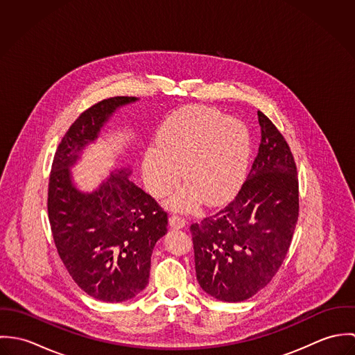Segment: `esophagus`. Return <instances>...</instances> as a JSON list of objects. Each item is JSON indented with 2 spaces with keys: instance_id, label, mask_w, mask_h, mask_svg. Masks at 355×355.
I'll return each instance as SVG.
<instances>
[{
  "instance_id": "1",
  "label": "esophagus",
  "mask_w": 355,
  "mask_h": 355,
  "mask_svg": "<svg viewBox=\"0 0 355 355\" xmlns=\"http://www.w3.org/2000/svg\"><path fill=\"white\" fill-rule=\"evenodd\" d=\"M186 218L184 217H182V216H179V214H172L171 217H169V225L172 227V228H183L184 225H186Z\"/></svg>"
}]
</instances>
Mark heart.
<instances>
[{
    "instance_id": "1",
    "label": "heart",
    "mask_w": 355,
    "mask_h": 355,
    "mask_svg": "<svg viewBox=\"0 0 355 355\" xmlns=\"http://www.w3.org/2000/svg\"><path fill=\"white\" fill-rule=\"evenodd\" d=\"M252 150L249 127L217 109L189 106L169 116L159 127L155 148L142 162L144 179L154 197L166 196L186 182L169 200L179 210H193L228 200L241 187Z\"/></svg>"
}]
</instances>
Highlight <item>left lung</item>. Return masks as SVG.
Listing matches in <instances>:
<instances>
[{"label":"left lung","mask_w":355,"mask_h":355,"mask_svg":"<svg viewBox=\"0 0 355 355\" xmlns=\"http://www.w3.org/2000/svg\"><path fill=\"white\" fill-rule=\"evenodd\" d=\"M261 142L235 198L190 227L197 280L224 302L262 290L282 266L300 214L294 155L276 125L257 112Z\"/></svg>","instance_id":"1"}]
</instances>
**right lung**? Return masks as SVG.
Returning <instances> with one entry per match:
<instances>
[{
  "mask_svg": "<svg viewBox=\"0 0 355 355\" xmlns=\"http://www.w3.org/2000/svg\"><path fill=\"white\" fill-rule=\"evenodd\" d=\"M137 100L112 97L86 109L62 137L51 164L48 214L57 253L73 282L102 302L131 300L148 286L153 249L166 232L168 214L128 180L131 172L124 168L85 194L72 184L69 166L119 106Z\"/></svg>",
  "mask_w": 355,
  "mask_h": 355,
  "instance_id": "1",
  "label": "right lung"
}]
</instances>
